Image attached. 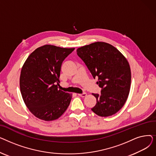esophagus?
Listing matches in <instances>:
<instances>
[{
    "label": "esophagus",
    "instance_id": "esophagus-1",
    "mask_svg": "<svg viewBox=\"0 0 156 156\" xmlns=\"http://www.w3.org/2000/svg\"><path fill=\"white\" fill-rule=\"evenodd\" d=\"M80 97H85L87 96V94L86 93H83V94H78Z\"/></svg>",
    "mask_w": 156,
    "mask_h": 156
}]
</instances>
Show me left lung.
<instances>
[{
  "mask_svg": "<svg viewBox=\"0 0 156 156\" xmlns=\"http://www.w3.org/2000/svg\"><path fill=\"white\" fill-rule=\"evenodd\" d=\"M77 54L83 61L102 88L101 94H92L96 105L92 111L101 117L118 112L125 105L129 93L131 69L128 61L118 49L104 42L80 47Z\"/></svg>",
  "mask_w": 156,
  "mask_h": 156,
  "instance_id": "left-lung-1",
  "label": "left lung"
}]
</instances>
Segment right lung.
<instances>
[{
  "mask_svg": "<svg viewBox=\"0 0 156 156\" xmlns=\"http://www.w3.org/2000/svg\"><path fill=\"white\" fill-rule=\"evenodd\" d=\"M74 50L45 45L36 48L24 62L20 91L24 104L37 118L55 120L68 108L72 94L61 90L58 86L62 63Z\"/></svg>",
  "mask_w": 156,
  "mask_h": 156,
  "instance_id": "obj_1",
  "label": "right lung"
}]
</instances>
